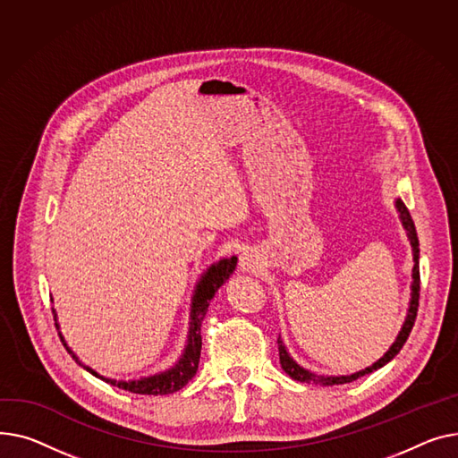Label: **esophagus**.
<instances>
[{
    "instance_id": "1",
    "label": "esophagus",
    "mask_w": 458,
    "mask_h": 458,
    "mask_svg": "<svg viewBox=\"0 0 458 458\" xmlns=\"http://www.w3.org/2000/svg\"><path fill=\"white\" fill-rule=\"evenodd\" d=\"M259 267V257L253 251L242 253L240 257V270L242 272H255Z\"/></svg>"
}]
</instances>
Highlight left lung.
Here are the masks:
<instances>
[{
  "label": "left lung",
  "mask_w": 458,
  "mask_h": 458,
  "mask_svg": "<svg viewBox=\"0 0 458 458\" xmlns=\"http://www.w3.org/2000/svg\"><path fill=\"white\" fill-rule=\"evenodd\" d=\"M395 208L399 212V218H401V224L403 227H405L407 231V236L411 240V246H412V255H414V267H412V292H411V307H409V312H407V318H405V324H403L395 342L390 345L388 352L375 362L371 364L369 368L362 369V371H357V373H352V375H338V377H327V375H316V373H310L309 369L301 368L298 362H295L288 352L286 347L283 344L281 338H277V344H279V362H281V368L290 375V377L293 381H300V383H307V385H319V386H333V385H345V383H352V381H357L359 377H362V375L366 373H371L375 369L383 368L385 364H388L399 352L401 347L405 345L412 327H414V321H416V316H418V305H420V242H418V234H416V227H414V222L411 218V212L409 208L405 207V203H403L401 199L395 201Z\"/></svg>",
  "instance_id": "left-lung-1"
}]
</instances>
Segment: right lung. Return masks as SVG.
I'll return each instance as SVG.
<instances>
[{"label": "right lung", "instance_id": "right-lung-1", "mask_svg": "<svg viewBox=\"0 0 458 458\" xmlns=\"http://www.w3.org/2000/svg\"><path fill=\"white\" fill-rule=\"evenodd\" d=\"M236 257L231 259H222L220 262L212 264L207 267V272L201 276L199 283L196 284L194 290V298H192V307H191V331H188V344L184 347V352L181 355V359L177 360V364L163 373H155L149 375V377H142L139 381H114V379H106L103 375H99L98 371H94L92 368L85 366L81 362L72 349L68 347V344L64 342V338L61 336L63 344L66 345L68 353L75 359L77 364L83 366L87 371H90L92 375H96L98 379L109 383L113 386H118L122 390L132 392V394H144V395H165V394H174L177 390H181L188 381H191L196 371H198V364H199V355H201V321L208 310L210 300L214 298V293L218 292V288L229 279V276L234 272L236 267ZM55 312V310H53ZM57 316V314H55ZM59 327V324H55Z\"/></svg>", "mask_w": 458, "mask_h": 458}]
</instances>
